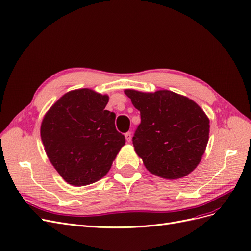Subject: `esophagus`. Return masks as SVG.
<instances>
[{
    "label": "esophagus",
    "instance_id": "34e87169",
    "mask_svg": "<svg viewBox=\"0 0 251 251\" xmlns=\"http://www.w3.org/2000/svg\"><path fill=\"white\" fill-rule=\"evenodd\" d=\"M125 136H126V141H127V142H131V140H132V135H131V132H127V133H126V134H125Z\"/></svg>",
    "mask_w": 251,
    "mask_h": 251
}]
</instances>
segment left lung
Returning <instances> with one entry per match:
<instances>
[{
  "mask_svg": "<svg viewBox=\"0 0 251 251\" xmlns=\"http://www.w3.org/2000/svg\"><path fill=\"white\" fill-rule=\"evenodd\" d=\"M141 123L133 136L146 168L165 179H179L199 164L208 142L209 120L192 100L168 90H126Z\"/></svg>",
  "mask_w": 251,
  "mask_h": 251,
  "instance_id": "8db88e82",
  "label": "left lung"
}]
</instances>
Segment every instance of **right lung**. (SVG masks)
<instances>
[{"label":"right lung","instance_id":"obj_1","mask_svg":"<svg viewBox=\"0 0 251 251\" xmlns=\"http://www.w3.org/2000/svg\"><path fill=\"white\" fill-rule=\"evenodd\" d=\"M108 101L107 95L90 89L71 91L43 119L45 151L71 185H88L101 179L125 146V136L115 127V113L105 110Z\"/></svg>","mask_w":251,"mask_h":251}]
</instances>
